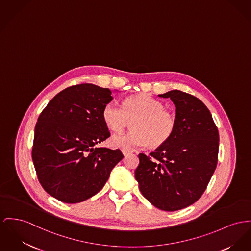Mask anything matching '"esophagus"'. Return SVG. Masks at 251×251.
Here are the masks:
<instances>
[{
    "label": "esophagus",
    "mask_w": 251,
    "mask_h": 251,
    "mask_svg": "<svg viewBox=\"0 0 251 251\" xmlns=\"http://www.w3.org/2000/svg\"><path fill=\"white\" fill-rule=\"evenodd\" d=\"M122 152H123V154H124V156H126L127 154H130L131 153V151H122Z\"/></svg>",
    "instance_id": "1"
}]
</instances>
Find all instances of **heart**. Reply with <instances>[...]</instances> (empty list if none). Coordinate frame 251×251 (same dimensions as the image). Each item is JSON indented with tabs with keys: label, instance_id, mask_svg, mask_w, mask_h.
<instances>
[{
	"label": "heart",
	"instance_id": "1",
	"mask_svg": "<svg viewBox=\"0 0 251 251\" xmlns=\"http://www.w3.org/2000/svg\"><path fill=\"white\" fill-rule=\"evenodd\" d=\"M164 106L161 100L147 93L126 97L122 106L115 100L106 102L101 118L108 129L120 131L134 120L131 126L133 130L113 135L109 139V145L130 151L147 145L157 148L166 144L176 129V116Z\"/></svg>",
	"mask_w": 251,
	"mask_h": 251
}]
</instances>
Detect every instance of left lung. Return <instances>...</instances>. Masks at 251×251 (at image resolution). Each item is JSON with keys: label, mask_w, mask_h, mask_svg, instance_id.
Segmentation results:
<instances>
[{"label": "left lung", "mask_w": 251, "mask_h": 251, "mask_svg": "<svg viewBox=\"0 0 251 251\" xmlns=\"http://www.w3.org/2000/svg\"><path fill=\"white\" fill-rule=\"evenodd\" d=\"M159 97L175 104L172 137L148 156L139 154L135 178L146 199L165 211L199 200L217 167L219 132L205 104L193 95L171 90Z\"/></svg>", "instance_id": "obj_1"}]
</instances>
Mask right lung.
Listing matches in <instances>:
<instances>
[{
  "label": "right lung",
  "mask_w": 251,
  "mask_h": 251,
  "mask_svg": "<svg viewBox=\"0 0 251 251\" xmlns=\"http://www.w3.org/2000/svg\"><path fill=\"white\" fill-rule=\"evenodd\" d=\"M111 90L92 84L69 86L49 102L35 126L32 160L43 188L57 200L77 203L97 194L120 150L96 148L110 133L101 111Z\"/></svg>",
  "instance_id": "1"
}]
</instances>
